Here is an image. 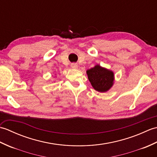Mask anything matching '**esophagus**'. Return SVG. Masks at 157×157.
<instances>
[{"label": "esophagus", "mask_w": 157, "mask_h": 157, "mask_svg": "<svg viewBox=\"0 0 157 157\" xmlns=\"http://www.w3.org/2000/svg\"><path fill=\"white\" fill-rule=\"evenodd\" d=\"M71 68H73V69H78V65L77 64V63H71Z\"/></svg>", "instance_id": "1"}]
</instances>
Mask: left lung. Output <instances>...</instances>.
Returning a JSON list of instances; mask_svg holds the SVG:
<instances>
[{
    "mask_svg": "<svg viewBox=\"0 0 157 157\" xmlns=\"http://www.w3.org/2000/svg\"><path fill=\"white\" fill-rule=\"evenodd\" d=\"M86 74L93 88L99 92L109 91L114 84V72L100 65L88 69Z\"/></svg>",
    "mask_w": 157,
    "mask_h": 157,
    "instance_id": "left-lung-1",
    "label": "left lung"
}]
</instances>
